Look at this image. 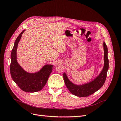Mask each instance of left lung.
Masks as SVG:
<instances>
[{
    "label": "left lung",
    "instance_id": "1",
    "mask_svg": "<svg viewBox=\"0 0 121 121\" xmlns=\"http://www.w3.org/2000/svg\"><path fill=\"white\" fill-rule=\"evenodd\" d=\"M104 67L100 74L93 81L82 85H76L68 79L65 73L64 74V79L67 88L75 95L79 97H87L93 94L103 86L107 78L108 69V47L104 42Z\"/></svg>",
    "mask_w": 121,
    "mask_h": 121
}]
</instances>
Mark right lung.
Listing matches in <instances>:
<instances>
[{
    "label": "right lung",
    "instance_id": "obj_1",
    "mask_svg": "<svg viewBox=\"0 0 121 121\" xmlns=\"http://www.w3.org/2000/svg\"><path fill=\"white\" fill-rule=\"evenodd\" d=\"M25 30L17 38L11 53L10 75L13 80L21 89L25 92H34L41 90L44 87L52 70V65L44 66L39 72L31 74L25 71L17 63V50L18 43Z\"/></svg>",
    "mask_w": 121,
    "mask_h": 121
}]
</instances>
